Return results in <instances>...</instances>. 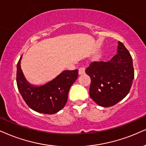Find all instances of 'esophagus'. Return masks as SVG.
I'll return each instance as SVG.
<instances>
[{
	"mask_svg": "<svg viewBox=\"0 0 146 146\" xmlns=\"http://www.w3.org/2000/svg\"><path fill=\"white\" fill-rule=\"evenodd\" d=\"M85 73V69L83 67H80L78 69V74L79 75H82Z\"/></svg>",
	"mask_w": 146,
	"mask_h": 146,
	"instance_id": "obj_1",
	"label": "esophagus"
}]
</instances>
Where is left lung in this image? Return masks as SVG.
I'll use <instances>...</instances> for the list:
<instances>
[{
	"mask_svg": "<svg viewBox=\"0 0 146 146\" xmlns=\"http://www.w3.org/2000/svg\"><path fill=\"white\" fill-rule=\"evenodd\" d=\"M108 62H94L85 72L91 78L89 95L98 105L110 107L128 95L134 79L132 57L121 42Z\"/></svg>",
	"mask_w": 146,
	"mask_h": 146,
	"instance_id": "left-lung-1",
	"label": "left lung"
}]
</instances>
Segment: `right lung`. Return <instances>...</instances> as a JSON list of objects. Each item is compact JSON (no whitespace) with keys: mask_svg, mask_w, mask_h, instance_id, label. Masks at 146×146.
<instances>
[{"mask_svg":"<svg viewBox=\"0 0 146 146\" xmlns=\"http://www.w3.org/2000/svg\"><path fill=\"white\" fill-rule=\"evenodd\" d=\"M21 56L17 65V84L27 105L37 112L53 114L61 110L68 100L69 90L78 78V70H64L47 83L40 86L27 81L21 68Z\"/></svg>","mask_w":146,"mask_h":146,"instance_id":"1","label":"right lung"}]
</instances>
